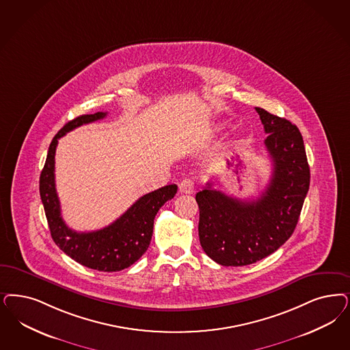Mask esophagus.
Here are the masks:
<instances>
[{
    "label": "esophagus",
    "instance_id": "esophagus-1",
    "mask_svg": "<svg viewBox=\"0 0 350 350\" xmlns=\"http://www.w3.org/2000/svg\"><path fill=\"white\" fill-rule=\"evenodd\" d=\"M178 189H180V193H193L195 190V185L191 178H185L180 182L178 185Z\"/></svg>",
    "mask_w": 350,
    "mask_h": 350
}]
</instances>
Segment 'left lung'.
<instances>
[{"mask_svg":"<svg viewBox=\"0 0 350 350\" xmlns=\"http://www.w3.org/2000/svg\"><path fill=\"white\" fill-rule=\"evenodd\" d=\"M256 111L273 161L265 191L247 202L213 190L208 183L195 196L202 248L219 265H250L275 252L296 228L309 190L310 169L299 128L264 109Z\"/></svg>","mask_w":350,"mask_h":350,"instance_id":"8db88e82","label":"left lung"}]
</instances>
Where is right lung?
<instances>
[{"mask_svg":"<svg viewBox=\"0 0 350 350\" xmlns=\"http://www.w3.org/2000/svg\"><path fill=\"white\" fill-rule=\"evenodd\" d=\"M107 112L83 115L68 121L49 146L48 157L40 176V195L53 241L76 262L99 271H120L133 265L150 245L154 219L159 209L177 193V185H168L141 196L109 226L96 231L77 232L70 229L61 215L55 189V150L58 139L84 124L106 118Z\"/></svg>","mask_w":350,"mask_h":350,"instance_id":"1","label":"right lung"}]
</instances>
